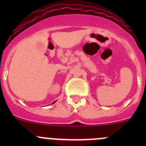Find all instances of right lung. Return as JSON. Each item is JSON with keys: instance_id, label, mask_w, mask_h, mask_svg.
Masks as SVG:
<instances>
[{"instance_id": "1", "label": "right lung", "mask_w": 146, "mask_h": 146, "mask_svg": "<svg viewBox=\"0 0 146 146\" xmlns=\"http://www.w3.org/2000/svg\"><path fill=\"white\" fill-rule=\"evenodd\" d=\"M55 102H56V101H54V102H53V103H52V104H54V103H55Z\"/></svg>"}]
</instances>
